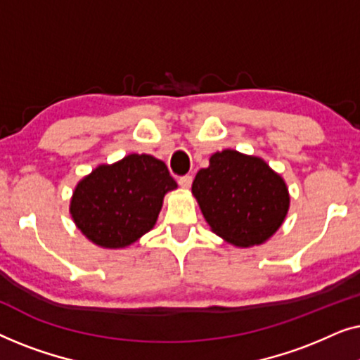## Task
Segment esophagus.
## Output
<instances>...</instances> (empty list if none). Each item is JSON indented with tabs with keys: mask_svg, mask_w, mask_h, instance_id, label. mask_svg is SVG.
<instances>
[{
	"mask_svg": "<svg viewBox=\"0 0 360 360\" xmlns=\"http://www.w3.org/2000/svg\"><path fill=\"white\" fill-rule=\"evenodd\" d=\"M191 181H193V176H191V175H181V176H179V185L181 186V188H185V190L190 188Z\"/></svg>",
	"mask_w": 360,
	"mask_h": 360,
	"instance_id": "obj_1",
	"label": "esophagus"
}]
</instances>
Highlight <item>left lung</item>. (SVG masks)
Segmentation results:
<instances>
[{
	"instance_id": "1",
	"label": "left lung",
	"mask_w": 360,
	"mask_h": 360,
	"mask_svg": "<svg viewBox=\"0 0 360 360\" xmlns=\"http://www.w3.org/2000/svg\"><path fill=\"white\" fill-rule=\"evenodd\" d=\"M191 191L211 229L231 244H262L283 223L290 196L282 176L259 157L216 152Z\"/></svg>"
}]
</instances>
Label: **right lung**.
<instances>
[{"mask_svg":"<svg viewBox=\"0 0 360 360\" xmlns=\"http://www.w3.org/2000/svg\"><path fill=\"white\" fill-rule=\"evenodd\" d=\"M176 181L162 160L131 154L100 165L73 191L72 218L101 248H126L154 228L167 191Z\"/></svg>","mask_w":360,"mask_h":360,"instance_id":"1","label":"right lung"}]
</instances>
